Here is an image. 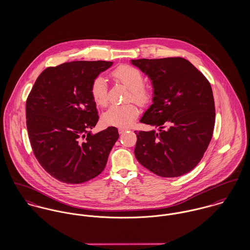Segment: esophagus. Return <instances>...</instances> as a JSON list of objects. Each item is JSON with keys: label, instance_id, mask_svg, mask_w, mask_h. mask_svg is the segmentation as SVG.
Returning a JSON list of instances; mask_svg holds the SVG:
<instances>
[{"label": "esophagus", "instance_id": "34e87169", "mask_svg": "<svg viewBox=\"0 0 250 250\" xmlns=\"http://www.w3.org/2000/svg\"><path fill=\"white\" fill-rule=\"evenodd\" d=\"M127 130H128V129H126V128H119V129H118V133H119V134H123V133H125Z\"/></svg>", "mask_w": 250, "mask_h": 250}]
</instances>
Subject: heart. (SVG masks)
I'll return each instance as SVG.
<instances>
[{"label": "heart", "mask_w": 250, "mask_h": 250, "mask_svg": "<svg viewBox=\"0 0 250 250\" xmlns=\"http://www.w3.org/2000/svg\"><path fill=\"white\" fill-rule=\"evenodd\" d=\"M111 77L114 81L124 84L130 94L127 101H134L138 105L144 107L148 105L153 98L152 90L144 84L143 72L139 68L122 64L111 72ZM90 95L94 103L99 107H106L108 103V91L106 81L102 77H97L93 80L90 85ZM139 115V109L133 103H128L121 106H111L106 110L102 119L105 124L116 127L129 126Z\"/></svg>", "instance_id": "b5f03b06"}]
</instances>
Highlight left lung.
I'll return each instance as SVG.
<instances>
[{
	"instance_id": "left-lung-1",
	"label": "left lung",
	"mask_w": 250,
	"mask_h": 250,
	"mask_svg": "<svg viewBox=\"0 0 250 250\" xmlns=\"http://www.w3.org/2000/svg\"><path fill=\"white\" fill-rule=\"evenodd\" d=\"M151 80L153 104L141 122L158 128L135 131V156L161 177H179L201 161L214 132L213 90L206 77L183 58L132 60Z\"/></svg>"
}]
</instances>
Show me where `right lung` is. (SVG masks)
I'll use <instances>...</instances> for the list:
<instances>
[{"label":"right lung","mask_w":250,"mask_h":250,"mask_svg":"<svg viewBox=\"0 0 250 250\" xmlns=\"http://www.w3.org/2000/svg\"><path fill=\"white\" fill-rule=\"evenodd\" d=\"M111 62L78 61L42 72L26 102L27 129L40 166L54 178L81 184L98 176L118 140L115 127L95 135L99 115L91 83Z\"/></svg>","instance_id":"add662e5"}]
</instances>
